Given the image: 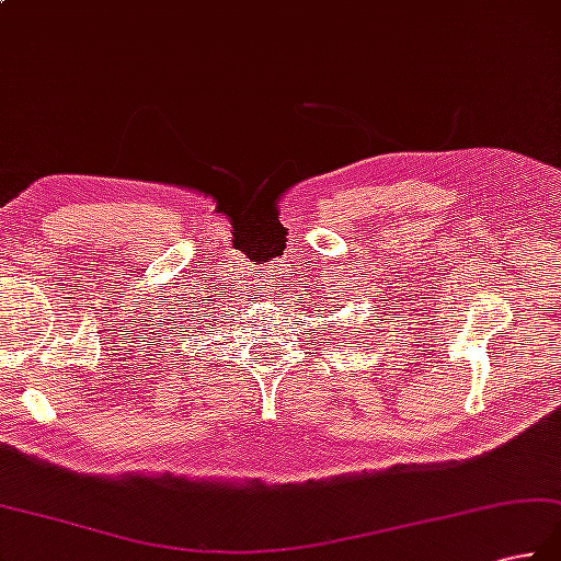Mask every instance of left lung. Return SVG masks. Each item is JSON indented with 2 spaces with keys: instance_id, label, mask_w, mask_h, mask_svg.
Masks as SVG:
<instances>
[{
  "instance_id": "1",
  "label": "left lung",
  "mask_w": 561,
  "mask_h": 561,
  "mask_svg": "<svg viewBox=\"0 0 561 561\" xmlns=\"http://www.w3.org/2000/svg\"><path fill=\"white\" fill-rule=\"evenodd\" d=\"M335 311H337V309H335Z\"/></svg>"
}]
</instances>
